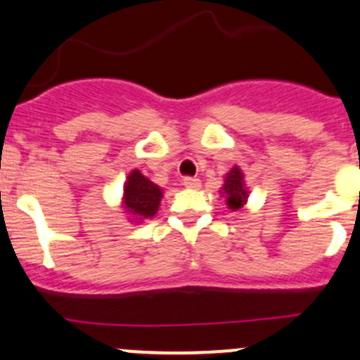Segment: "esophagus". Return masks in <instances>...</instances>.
Segmentation results:
<instances>
[{
	"mask_svg": "<svg viewBox=\"0 0 360 360\" xmlns=\"http://www.w3.org/2000/svg\"><path fill=\"white\" fill-rule=\"evenodd\" d=\"M183 184H184V188H188V190H198L202 183H200V179H197V177H184Z\"/></svg>",
	"mask_w": 360,
	"mask_h": 360,
	"instance_id": "1",
	"label": "esophagus"
}]
</instances>
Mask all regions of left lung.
I'll list each match as a JSON object with an SVG mask.
<instances>
[{"label":"left lung","mask_w":360,"mask_h":360,"mask_svg":"<svg viewBox=\"0 0 360 360\" xmlns=\"http://www.w3.org/2000/svg\"><path fill=\"white\" fill-rule=\"evenodd\" d=\"M221 190H223L221 193H223L228 209L238 210L240 207H244L245 202H248L249 191L244 183V174H242V170L238 169L237 165L226 174V177H224V184Z\"/></svg>","instance_id":"1"}]
</instances>
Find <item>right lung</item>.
<instances>
[{
  "mask_svg": "<svg viewBox=\"0 0 360 360\" xmlns=\"http://www.w3.org/2000/svg\"><path fill=\"white\" fill-rule=\"evenodd\" d=\"M162 197V188L143 176L139 170L134 169L129 174L123 186V207L136 219L143 221L153 217L158 212Z\"/></svg>",
  "mask_w": 360,
  "mask_h": 360,
  "instance_id": "obj_1",
  "label": "right lung"
}]
</instances>
